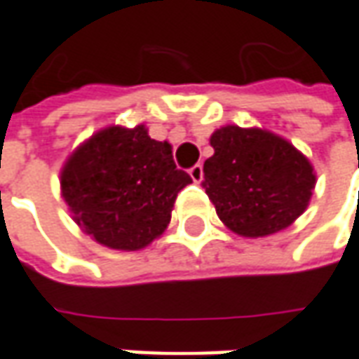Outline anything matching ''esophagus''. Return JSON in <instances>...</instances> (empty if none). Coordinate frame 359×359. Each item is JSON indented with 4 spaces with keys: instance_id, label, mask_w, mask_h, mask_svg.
I'll return each instance as SVG.
<instances>
[{
    "instance_id": "1",
    "label": "esophagus",
    "mask_w": 359,
    "mask_h": 359,
    "mask_svg": "<svg viewBox=\"0 0 359 359\" xmlns=\"http://www.w3.org/2000/svg\"><path fill=\"white\" fill-rule=\"evenodd\" d=\"M189 175H191V179L194 180V182H203V177H204L203 165H194V167L189 170Z\"/></svg>"
}]
</instances>
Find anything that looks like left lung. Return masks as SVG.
<instances>
[{
	"label": "left lung",
	"mask_w": 359,
	"mask_h": 359,
	"mask_svg": "<svg viewBox=\"0 0 359 359\" xmlns=\"http://www.w3.org/2000/svg\"><path fill=\"white\" fill-rule=\"evenodd\" d=\"M204 189L232 232L258 238L288 229L308 208L316 172L308 156L276 133L238 125L210 135Z\"/></svg>",
	"instance_id": "obj_1"
}]
</instances>
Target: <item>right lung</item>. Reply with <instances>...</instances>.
I'll use <instances>...</instances> for the list:
<instances>
[{"mask_svg":"<svg viewBox=\"0 0 359 359\" xmlns=\"http://www.w3.org/2000/svg\"><path fill=\"white\" fill-rule=\"evenodd\" d=\"M59 180L79 229L129 252L167 230L177 194L192 182L175 165L170 142L151 139L144 125L97 130L67 156Z\"/></svg>","mask_w":359,"mask_h":359,"instance_id":"add662e5","label":"right lung"}]
</instances>
